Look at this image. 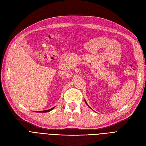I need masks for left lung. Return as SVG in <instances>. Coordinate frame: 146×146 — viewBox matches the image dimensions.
<instances>
[{"label":"left lung","mask_w":146,"mask_h":146,"mask_svg":"<svg viewBox=\"0 0 146 146\" xmlns=\"http://www.w3.org/2000/svg\"><path fill=\"white\" fill-rule=\"evenodd\" d=\"M84 101H85V103H86V104H87V105H88V103H87V102H86V100H84Z\"/></svg>","instance_id":"8db88e82"}]
</instances>
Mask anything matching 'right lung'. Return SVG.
Instances as JSON below:
<instances>
[{
  "label": "right lung",
  "mask_w": 146,
  "mask_h": 146,
  "mask_svg": "<svg viewBox=\"0 0 146 146\" xmlns=\"http://www.w3.org/2000/svg\"><path fill=\"white\" fill-rule=\"evenodd\" d=\"M54 108H55V107H54ZM54 108H51V109H48V110H42V111H36V112H48L51 111V110H52Z\"/></svg>",
  "instance_id": "right-lung-1"
}]
</instances>
